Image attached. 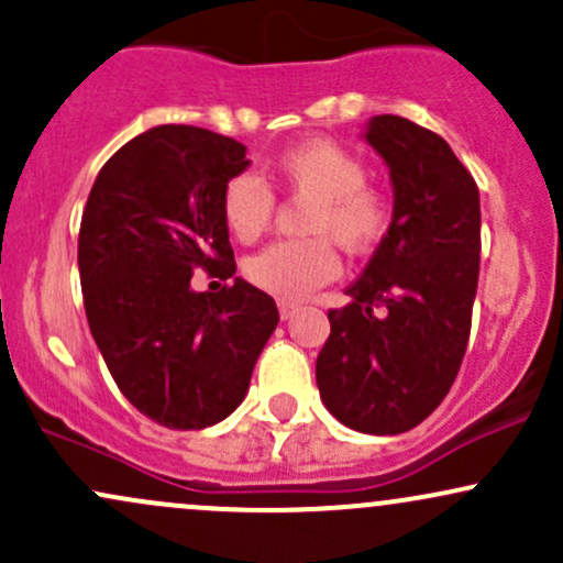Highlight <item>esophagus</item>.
<instances>
[{
	"label": "esophagus",
	"mask_w": 563,
	"mask_h": 563,
	"mask_svg": "<svg viewBox=\"0 0 563 563\" xmlns=\"http://www.w3.org/2000/svg\"><path fill=\"white\" fill-rule=\"evenodd\" d=\"M277 309H280V320H290L294 318V314H299V303H294V301H280L277 303Z\"/></svg>",
	"instance_id": "esophagus-1"
}]
</instances>
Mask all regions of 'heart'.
Here are the masks:
<instances>
[{"label": "heart", "mask_w": 563, "mask_h": 563, "mask_svg": "<svg viewBox=\"0 0 563 563\" xmlns=\"http://www.w3.org/2000/svg\"><path fill=\"white\" fill-rule=\"evenodd\" d=\"M273 185L309 203L301 217L307 241L277 243L245 264L256 288L277 299H303L339 273L331 241L346 254H367L391 228V203L367 185V166L331 140H309L280 153L273 164ZM275 198L260 177L230 179L222 196V217L238 243H256L273 219Z\"/></svg>", "instance_id": "1"}]
</instances>
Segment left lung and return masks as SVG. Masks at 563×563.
Returning <instances> with one entry per match:
<instances>
[{
  "label": "left lung",
  "instance_id": "1",
  "mask_svg": "<svg viewBox=\"0 0 563 563\" xmlns=\"http://www.w3.org/2000/svg\"><path fill=\"white\" fill-rule=\"evenodd\" d=\"M363 140L389 169L391 228L349 303L331 309L314 376L322 405L363 434L416 429L461 371L479 283V187L439 134L373 115Z\"/></svg>",
  "mask_w": 563,
  "mask_h": 563
}]
</instances>
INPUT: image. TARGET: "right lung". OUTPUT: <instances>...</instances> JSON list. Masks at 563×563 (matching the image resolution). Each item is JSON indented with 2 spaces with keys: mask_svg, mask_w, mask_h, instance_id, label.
<instances>
[{
  "mask_svg": "<svg viewBox=\"0 0 563 563\" xmlns=\"http://www.w3.org/2000/svg\"><path fill=\"white\" fill-rule=\"evenodd\" d=\"M251 166L243 142L164 124L129 140L97 174L79 230L89 331L121 394L166 429L230 416L277 320L243 277L219 295L189 286L196 266L235 275L224 187Z\"/></svg>",
  "mask_w": 563,
  "mask_h": 563,
  "instance_id": "add662e5",
  "label": "right lung"
}]
</instances>
